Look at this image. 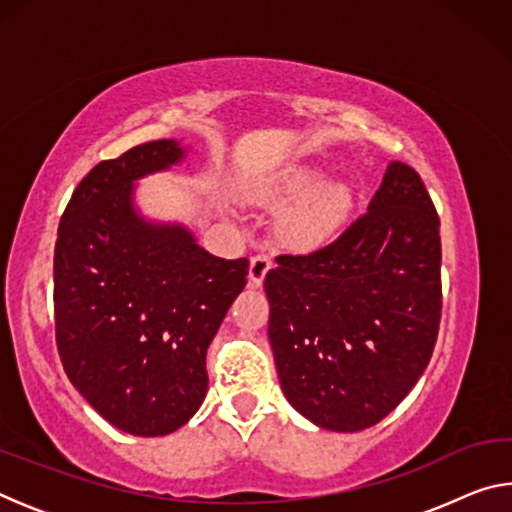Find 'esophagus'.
<instances>
[{"mask_svg": "<svg viewBox=\"0 0 512 512\" xmlns=\"http://www.w3.org/2000/svg\"><path fill=\"white\" fill-rule=\"evenodd\" d=\"M268 271H271V257L264 255V253L250 257L248 280H250V284H253V287H262V282H264V277H266Z\"/></svg>", "mask_w": 512, "mask_h": 512, "instance_id": "esophagus-1", "label": "esophagus"}]
</instances>
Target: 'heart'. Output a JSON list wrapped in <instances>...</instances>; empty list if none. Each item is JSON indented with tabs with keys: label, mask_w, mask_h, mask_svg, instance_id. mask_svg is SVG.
Segmentation results:
<instances>
[{
	"label": "heart",
	"mask_w": 512,
	"mask_h": 512,
	"mask_svg": "<svg viewBox=\"0 0 512 512\" xmlns=\"http://www.w3.org/2000/svg\"><path fill=\"white\" fill-rule=\"evenodd\" d=\"M318 171L296 167L284 171L259 198L287 201L300 196L277 219V237L293 250H316L332 241L352 210V192L343 183L318 184Z\"/></svg>",
	"instance_id": "heart-1"
}]
</instances>
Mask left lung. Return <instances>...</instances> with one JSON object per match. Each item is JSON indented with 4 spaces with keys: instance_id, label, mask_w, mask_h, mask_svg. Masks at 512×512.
<instances>
[{
    "instance_id": "8db88e82",
    "label": "left lung",
    "mask_w": 512,
    "mask_h": 512,
    "mask_svg": "<svg viewBox=\"0 0 512 512\" xmlns=\"http://www.w3.org/2000/svg\"><path fill=\"white\" fill-rule=\"evenodd\" d=\"M266 273L277 377L316 427L384 420L429 366L440 323V221L418 171L391 162L368 212Z\"/></svg>"
}]
</instances>
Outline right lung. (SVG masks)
<instances>
[{
    "instance_id": "add662e5",
    "label": "right lung",
    "mask_w": 512,
    "mask_h": 512,
    "mask_svg": "<svg viewBox=\"0 0 512 512\" xmlns=\"http://www.w3.org/2000/svg\"><path fill=\"white\" fill-rule=\"evenodd\" d=\"M185 153L158 140L99 162L58 225L60 361L101 418L144 438L180 429L203 404L207 348L248 275L246 257H214L185 225L149 221L135 207V180Z\"/></svg>"
}]
</instances>
